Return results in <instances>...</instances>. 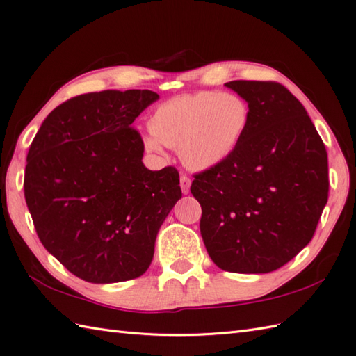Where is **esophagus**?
I'll use <instances>...</instances> for the list:
<instances>
[{
    "label": "esophagus",
    "mask_w": 356,
    "mask_h": 356,
    "mask_svg": "<svg viewBox=\"0 0 356 356\" xmlns=\"http://www.w3.org/2000/svg\"><path fill=\"white\" fill-rule=\"evenodd\" d=\"M191 184H192L191 178H188L187 175H181V178H179V186H181V191H183L184 193H188V188H191Z\"/></svg>",
    "instance_id": "34e87169"
}]
</instances>
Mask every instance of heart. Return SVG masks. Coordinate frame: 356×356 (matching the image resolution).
Wrapping results in <instances>:
<instances>
[{
    "label": "heart",
    "mask_w": 356,
    "mask_h": 356,
    "mask_svg": "<svg viewBox=\"0 0 356 356\" xmlns=\"http://www.w3.org/2000/svg\"><path fill=\"white\" fill-rule=\"evenodd\" d=\"M250 120V105L239 94H181L155 108L149 118L151 134L143 140L145 147L154 155H163L164 146L178 149L186 168L209 170L234 154Z\"/></svg>",
    "instance_id": "b5f03b06"
}]
</instances>
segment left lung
Here are the masks:
<instances>
[{
    "instance_id": "8db88e82",
    "label": "left lung",
    "mask_w": 356,
    "mask_h": 356,
    "mask_svg": "<svg viewBox=\"0 0 356 356\" xmlns=\"http://www.w3.org/2000/svg\"><path fill=\"white\" fill-rule=\"evenodd\" d=\"M248 102V131L234 154L196 173L201 236L220 270L265 274L311 242L327 202V152L305 106L277 82L233 81Z\"/></svg>"
}]
</instances>
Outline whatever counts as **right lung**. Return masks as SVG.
Here are the masks:
<instances>
[{
    "label": "right lung",
    "instance_id": "1",
    "mask_svg": "<svg viewBox=\"0 0 356 356\" xmlns=\"http://www.w3.org/2000/svg\"><path fill=\"white\" fill-rule=\"evenodd\" d=\"M158 97L81 94L54 108L30 145L24 195L38 238L85 282L145 274L158 230L183 196L175 168H145L143 140L131 128Z\"/></svg>",
    "mask_w": 356,
    "mask_h": 356
}]
</instances>
